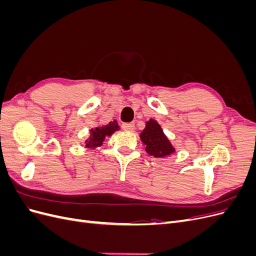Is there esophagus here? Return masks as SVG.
<instances>
[{
  "label": "esophagus",
  "mask_w": 256,
  "mask_h": 256,
  "mask_svg": "<svg viewBox=\"0 0 256 256\" xmlns=\"http://www.w3.org/2000/svg\"><path fill=\"white\" fill-rule=\"evenodd\" d=\"M122 128L126 131H132L134 129V122H126V124H122Z\"/></svg>",
  "instance_id": "34e87169"
}]
</instances>
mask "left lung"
<instances>
[{"label":"left lung","mask_w":256,"mask_h":256,"mask_svg":"<svg viewBox=\"0 0 256 256\" xmlns=\"http://www.w3.org/2000/svg\"><path fill=\"white\" fill-rule=\"evenodd\" d=\"M141 141L145 145L146 152L156 158H164L175 152L171 142L164 134L159 124L150 118L146 122V127L142 131Z\"/></svg>","instance_id":"8db88e82"}]
</instances>
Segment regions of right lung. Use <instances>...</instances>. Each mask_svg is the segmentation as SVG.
Segmentation results:
<instances>
[{
	"mask_svg": "<svg viewBox=\"0 0 256 256\" xmlns=\"http://www.w3.org/2000/svg\"><path fill=\"white\" fill-rule=\"evenodd\" d=\"M120 130V127L118 125L116 120L110 122L108 125H104L102 127H97L95 129L90 130V136L88 140H86V144L85 146L88 148H95L97 146H102L106 136H110L115 131Z\"/></svg>",
	"mask_w": 256,
	"mask_h": 256,
	"instance_id": "1",
	"label": "right lung"
}]
</instances>
